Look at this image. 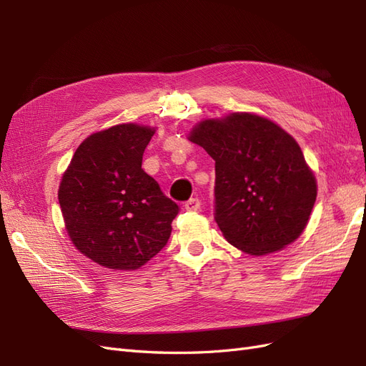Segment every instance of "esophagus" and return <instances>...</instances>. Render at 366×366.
I'll return each mask as SVG.
<instances>
[{
  "mask_svg": "<svg viewBox=\"0 0 366 366\" xmlns=\"http://www.w3.org/2000/svg\"><path fill=\"white\" fill-rule=\"evenodd\" d=\"M184 209L189 210V212H195V210L200 209V200L198 198H191L184 203Z\"/></svg>",
  "mask_w": 366,
  "mask_h": 366,
  "instance_id": "34e87169",
  "label": "esophagus"
}]
</instances>
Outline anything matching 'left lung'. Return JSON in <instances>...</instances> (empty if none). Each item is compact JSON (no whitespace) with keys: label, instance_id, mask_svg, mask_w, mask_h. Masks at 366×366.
<instances>
[{"label":"left lung","instance_id":"left-lung-1","mask_svg":"<svg viewBox=\"0 0 366 366\" xmlns=\"http://www.w3.org/2000/svg\"><path fill=\"white\" fill-rule=\"evenodd\" d=\"M189 140L215 160L214 217L232 246L261 257L302 234L317 186L289 132L265 117L234 113L200 122Z\"/></svg>","mask_w":366,"mask_h":366}]
</instances>
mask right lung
Segmentation results:
<instances>
[{"label": "right lung", "instance_id": "add662e5", "mask_svg": "<svg viewBox=\"0 0 366 366\" xmlns=\"http://www.w3.org/2000/svg\"><path fill=\"white\" fill-rule=\"evenodd\" d=\"M156 129L122 124L86 137L58 191L65 229L85 257L113 270H136L166 246L179 204L142 169Z\"/></svg>", "mask_w": 366, "mask_h": 366}]
</instances>
